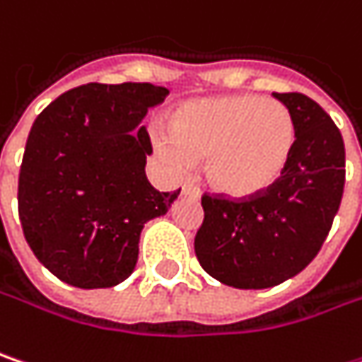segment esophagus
Here are the masks:
<instances>
[{
	"instance_id": "obj_1",
	"label": "esophagus",
	"mask_w": 362,
	"mask_h": 362,
	"mask_svg": "<svg viewBox=\"0 0 362 362\" xmlns=\"http://www.w3.org/2000/svg\"><path fill=\"white\" fill-rule=\"evenodd\" d=\"M182 194L184 197H190V199H201V190L194 184H188V182L182 186Z\"/></svg>"
}]
</instances>
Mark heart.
Here are the masks:
<instances>
[{"label":"heart","instance_id":"1","mask_svg":"<svg viewBox=\"0 0 362 362\" xmlns=\"http://www.w3.org/2000/svg\"><path fill=\"white\" fill-rule=\"evenodd\" d=\"M156 147L176 168L206 161V182L229 199H254L285 176L297 127L285 104L254 94L186 100Z\"/></svg>","mask_w":362,"mask_h":362}]
</instances>
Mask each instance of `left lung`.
<instances>
[{"label": "left lung", "instance_id": "1", "mask_svg": "<svg viewBox=\"0 0 362 362\" xmlns=\"http://www.w3.org/2000/svg\"><path fill=\"white\" fill-rule=\"evenodd\" d=\"M272 96L297 127L285 176L250 201L202 197L197 258L213 279L233 288L276 287L299 274L328 238L344 192V141L334 120L303 94Z\"/></svg>", "mask_w": 362, "mask_h": 362}]
</instances>
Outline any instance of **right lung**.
Segmentation results:
<instances>
[{
  "instance_id": "add662e5",
  "label": "right lung",
  "mask_w": 362,
  "mask_h": 362,
  "mask_svg": "<svg viewBox=\"0 0 362 362\" xmlns=\"http://www.w3.org/2000/svg\"><path fill=\"white\" fill-rule=\"evenodd\" d=\"M165 96L153 83H88L34 120L18 213L34 256L63 283L106 288L129 279L143 225L178 199L180 190L160 192L145 176L153 149L141 120Z\"/></svg>"
}]
</instances>
